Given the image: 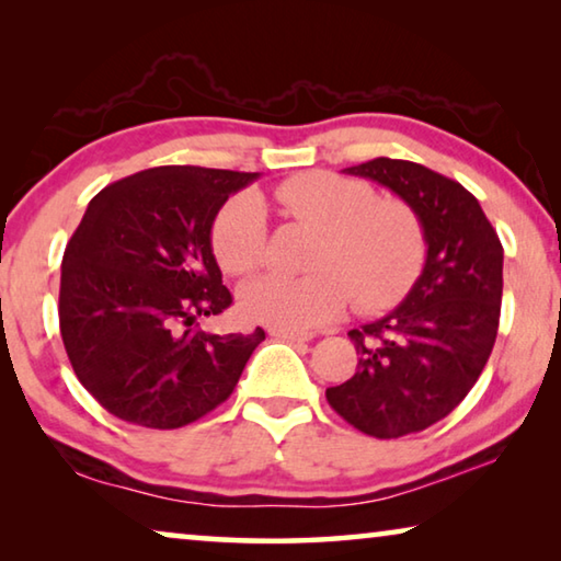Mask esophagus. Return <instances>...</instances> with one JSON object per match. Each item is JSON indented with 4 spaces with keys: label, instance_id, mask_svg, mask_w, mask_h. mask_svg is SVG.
<instances>
[{
    "label": "esophagus",
    "instance_id": "1",
    "mask_svg": "<svg viewBox=\"0 0 561 561\" xmlns=\"http://www.w3.org/2000/svg\"><path fill=\"white\" fill-rule=\"evenodd\" d=\"M270 336L284 339V341H311L314 331H291V329H270Z\"/></svg>",
    "mask_w": 561,
    "mask_h": 561
}]
</instances>
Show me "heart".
Returning <instances> with one entry per match:
<instances>
[{
  "label": "heart",
  "instance_id": "1",
  "mask_svg": "<svg viewBox=\"0 0 561 561\" xmlns=\"http://www.w3.org/2000/svg\"><path fill=\"white\" fill-rule=\"evenodd\" d=\"M289 220L319 232L307 277L262 274L240 294L242 314L272 329H314L339 317L351 299L358 311L391 307L411 289L425 257L423 225L398 197H376L364 180L329 170L291 175L272 190ZM267 222L257 197L240 195L215 217L213 252L232 277L260 267Z\"/></svg>",
  "mask_w": 561,
  "mask_h": 561
}]
</instances>
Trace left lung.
<instances>
[{
    "mask_svg": "<svg viewBox=\"0 0 561 561\" xmlns=\"http://www.w3.org/2000/svg\"><path fill=\"white\" fill-rule=\"evenodd\" d=\"M368 178L413 207L428 244L421 277L383 319L351 329L358 366L327 401L360 433L401 438L458 405L492 354L502 301V244L474 195L411 160L374 158Z\"/></svg>",
    "mask_w": 561,
    "mask_h": 561,
    "instance_id": "8db88e82",
    "label": "left lung"
}]
</instances>
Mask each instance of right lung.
Wrapping results in <instances>:
<instances>
[{"mask_svg":"<svg viewBox=\"0 0 561 561\" xmlns=\"http://www.w3.org/2000/svg\"><path fill=\"white\" fill-rule=\"evenodd\" d=\"M260 173L163 165L103 187L66 244L64 348L81 386L121 421L173 431L230 398L264 341L207 334L232 304L213 254L227 197Z\"/></svg>","mask_w":561,"mask_h":561,"instance_id":"obj_1","label":"right lung"}]
</instances>
